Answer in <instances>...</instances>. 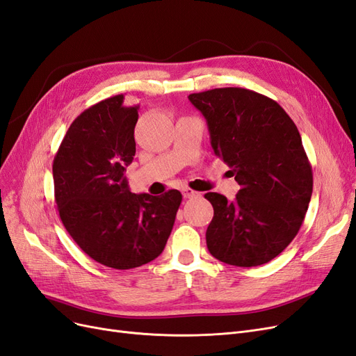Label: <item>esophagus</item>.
Returning <instances> with one entry per match:
<instances>
[{"label": "esophagus", "mask_w": 356, "mask_h": 356, "mask_svg": "<svg viewBox=\"0 0 356 356\" xmlns=\"http://www.w3.org/2000/svg\"><path fill=\"white\" fill-rule=\"evenodd\" d=\"M182 196H184L186 199H193V197H199L200 193L190 188V187H182Z\"/></svg>", "instance_id": "esophagus-1"}]
</instances>
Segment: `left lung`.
I'll list each match as a JSON object with an SVG mask.
<instances>
[{
	"label": "left lung",
	"mask_w": 356,
	"mask_h": 356,
	"mask_svg": "<svg viewBox=\"0 0 356 356\" xmlns=\"http://www.w3.org/2000/svg\"><path fill=\"white\" fill-rule=\"evenodd\" d=\"M188 99L207 118L215 156L241 186L233 202L204 195L213 207L208 250L238 267L268 263L297 236L314 188L298 129L281 105L254 90L220 88Z\"/></svg>",
	"instance_id": "obj_1"
}]
</instances>
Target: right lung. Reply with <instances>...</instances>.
Wrapping results in <instances>:
<instances>
[{
  "mask_svg": "<svg viewBox=\"0 0 356 356\" xmlns=\"http://www.w3.org/2000/svg\"><path fill=\"white\" fill-rule=\"evenodd\" d=\"M139 105L115 95L71 123L53 160L59 217L95 261L117 270L139 267L165 250L182 196L131 193L124 177L135 156Z\"/></svg>",
  "mask_w": 356,
  "mask_h": 356,
  "instance_id": "right-lung-1",
  "label": "right lung"
}]
</instances>
